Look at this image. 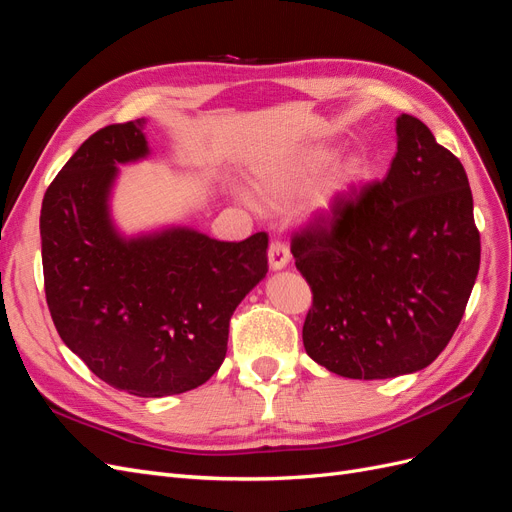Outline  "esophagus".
Masks as SVG:
<instances>
[{
    "label": "esophagus",
    "mask_w": 512,
    "mask_h": 512,
    "mask_svg": "<svg viewBox=\"0 0 512 512\" xmlns=\"http://www.w3.org/2000/svg\"><path fill=\"white\" fill-rule=\"evenodd\" d=\"M288 262H290V250H288V245H286L284 241H280V239L271 241V245H269V265H271V269H273V271L284 269V267L288 265Z\"/></svg>",
    "instance_id": "obj_1"
}]
</instances>
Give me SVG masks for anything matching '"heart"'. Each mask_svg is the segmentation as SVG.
I'll list each match as a JSON object with an SVG mask.
<instances>
[{"mask_svg": "<svg viewBox=\"0 0 512 512\" xmlns=\"http://www.w3.org/2000/svg\"><path fill=\"white\" fill-rule=\"evenodd\" d=\"M331 158V149H309L292 162H286L284 166H277L275 170H269L267 175H262L260 188L275 198H290L305 190V185L318 173H322V168L331 162ZM361 175V160H339L327 170V175L320 179L309 205H312L314 211H331L337 200L352 190V185L361 179Z\"/></svg>", "mask_w": 512, "mask_h": 512, "instance_id": "1", "label": "heart"}]
</instances>
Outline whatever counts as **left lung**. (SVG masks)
<instances>
[{"label":"left lung","instance_id":"left-lung-1","mask_svg":"<svg viewBox=\"0 0 512 512\" xmlns=\"http://www.w3.org/2000/svg\"><path fill=\"white\" fill-rule=\"evenodd\" d=\"M290 250L314 294L307 354L354 380L412 374L451 342L478 275L466 170L421 119L399 115L386 177L294 232Z\"/></svg>","mask_w":512,"mask_h":512}]
</instances>
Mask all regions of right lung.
Instances as JSON below:
<instances>
[{"label":"right lung","instance_id":"right-lung-1","mask_svg":"<svg viewBox=\"0 0 512 512\" xmlns=\"http://www.w3.org/2000/svg\"><path fill=\"white\" fill-rule=\"evenodd\" d=\"M145 119L91 134L42 200L44 292L55 329L117 391L164 397L220 369L232 312L267 275V232L239 243L192 228L123 239L108 215L117 164L149 153Z\"/></svg>","mask_w":512,"mask_h":512}]
</instances>
